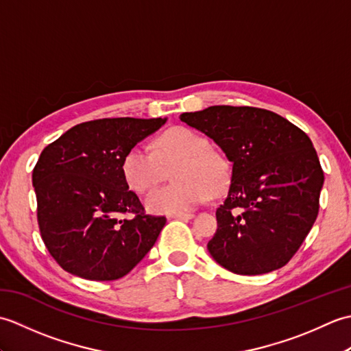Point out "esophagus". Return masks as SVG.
Returning a JSON list of instances; mask_svg holds the SVG:
<instances>
[{
  "label": "esophagus",
  "mask_w": 351,
  "mask_h": 351,
  "mask_svg": "<svg viewBox=\"0 0 351 351\" xmlns=\"http://www.w3.org/2000/svg\"><path fill=\"white\" fill-rule=\"evenodd\" d=\"M170 219H182V220H190V219H193L195 217V215L193 214H171V215H169Z\"/></svg>",
  "instance_id": "obj_1"
}]
</instances>
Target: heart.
Returning <instances> with one entry per match:
<instances>
[{
  "mask_svg": "<svg viewBox=\"0 0 351 351\" xmlns=\"http://www.w3.org/2000/svg\"><path fill=\"white\" fill-rule=\"evenodd\" d=\"M210 141L185 126H175L155 140V152L136 145L126 152L122 171L126 184L137 193H146L161 184L167 170L175 167V184L149 193L147 211L182 214L211 196H220L230 184V167L221 154L210 149Z\"/></svg>",
  "mask_w": 351,
  "mask_h": 351,
  "instance_id": "obj_1",
  "label": "heart"
}]
</instances>
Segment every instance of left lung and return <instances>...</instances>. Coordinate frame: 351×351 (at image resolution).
Wrapping results in <instances>:
<instances>
[{"label":"left lung","mask_w":351,"mask_h":351,"mask_svg":"<svg viewBox=\"0 0 351 351\" xmlns=\"http://www.w3.org/2000/svg\"><path fill=\"white\" fill-rule=\"evenodd\" d=\"M181 121L232 162L208 252L226 270L255 276L285 265L318 215L324 173L311 138L273 111L213 106Z\"/></svg>","instance_id":"8db88e82"}]
</instances>
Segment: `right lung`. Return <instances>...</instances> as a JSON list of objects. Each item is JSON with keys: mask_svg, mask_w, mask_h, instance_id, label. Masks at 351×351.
<instances>
[{"mask_svg": "<svg viewBox=\"0 0 351 351\" xmlns=\"http://www.w3.org/2000/svg\"><path fill=\"white\" fill-rule=\"evenodd\" d=\"M167 119H98L43 149L33 170L42 240L63 270L116 280L152 249L166 217L145 214L122 171L126 152ZM132 213V219H122Z\"/></svg>", "mask_w": 351, "mask_h": 351, "instance_id": "right-lung-1", "label": "right lung"}]
</instances>
